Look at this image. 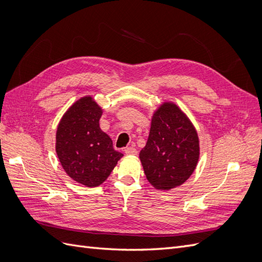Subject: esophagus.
Segmentation results:
<instances>
[{"label": "esophagus", "mask_w": 262, "mask_h": 262, "mask_svg": "<svg viewBox=\"0 0 262 262\" xmlns=\"http://www.w3.org/2000/svg\"><path fill=\"white\" fill-rule=\"evenodd\" d=\"M124 153L126 155H137L138 154V149L134 148V147H125L124 148Z\"/></svg>", "instance_id": "esophagus-1"}]
</instances>
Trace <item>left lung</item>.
Segmentation results:
<instances>
[{
  "label": "left lung",
  "instance_id": "obj_1",
  "mask_svg": "<svg viewBox=\"0 0 262 262\" xmlns=\"http://www.w3.org/2000/svg\"><path fill=\"white\" fill-rule=\"evenodd\" d=\"M199 138L187 116L172 102H164L152 118L140 160L155 189L178 187L192 175L199 161Z\"/></svg>",
  "mask_w": 262,
  "mask_h": 262
}]
</instances>
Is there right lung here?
Returning a JSON list of instances; mask_svg holds the SVG:
<instances>
[{"label":"right lung","instance_id":"add662e5","mask_svg":"<svg viewBox=\"0 0 262 262\" xmlns=\"http://www.w3.org/2000/svg\"><path fill=\"white\" fill-rule=\"evenodd\" d=\"M101 108L91 96L78 99L63 115L55 150L63 169L86 187H97L123 156L99 126Z\"/></svg>","mask_w":262,"mask_h":262}]
</instances>
